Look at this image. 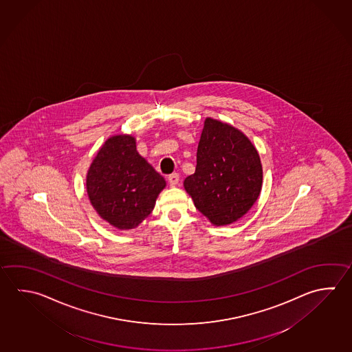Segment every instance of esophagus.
Segmentation results:
<instances>
[{"label": "esophagus", "mask_w": 352, "mask_h": 352, "mask_svg": "<svg viewBox=\"0 0 352 352\" xmlns=\"http://www.w3.org/2000/svg\"><path fill=\"white\" fill-rule=\"evenodd\" d=\"M179 181V176L177 173H173V175H170L168 176V184L171 187H175V186H177Z\"/></svg>", "instance_id": "34e87169"}]
</instances>
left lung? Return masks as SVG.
<instances>
[{"label": "left lung", "instance_id": "obj_1", "mask_svg": "<svg viewBox=\"0 0 352 352\" xmlns=\"http://www.w3.org/2000/svg\"><path fill=\"white\" fill-rule=\"evenodd\" d=\"M262 185V162L252 141L230 124L206 118L196 171L184 181L195 207L213 226H227L250 211Z\"/></svg>", "mask_w": 352, "mask_h": 352}]
</instances>
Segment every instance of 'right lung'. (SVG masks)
Instances as JSON below:
<instances>
[{"instance_id":"obj_1","label":"right lung","mask_w":352,"mask_h":352,"mask_svg":"<svg viewBox=\"0 0 352 352\" xmlns=\"http://www.w3.org/2000/svg\"><path fill=\"white\" fill-rule=\"evenodd\" d=\"M87 193L96 213L118 230L136 228L153 212L166 181L136 150L133 135L110 136L87 173Z\"/></svg>"}]
</instances>
